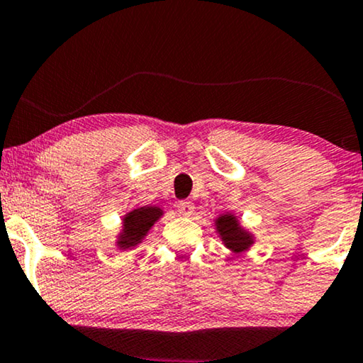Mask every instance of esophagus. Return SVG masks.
<instances>
[{
	"instance_id": "1",
	"label": "esophagus",
	"mask_w": 363,
	"mask_h": 363,
	"mask_svg": "<svg viewBox=\"0 0 363 363\" xmlns=\"http://www.w3.org/2000/svg\"><path fill=\"white\" fill-rule=\"evenodd\" d=\"M177 211H179V214H182V216H192L194 214V204L189 201H181V202H177Z\"/></svg>"
}]
</instances>
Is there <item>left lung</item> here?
<instances>
[{
  "instance_id": "1",
  "label": "left lung",
  "mask_w": 363,
  "mask_h": 363,
  "mask_svg": "<svg viewBox=\"0 0 363 363\" xmlns=\"http://www.w3.org/2000/svg\"><path fill=\"white\" fill-rule=\"evenodd\" d=\"M217 229H219L225 245L235 252L247 249L250 245V238L244 230L239 229L238 220L232 216H222L217 219Z\"/></svg>"
}]
</instances>
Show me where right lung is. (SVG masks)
Instances as JSON below:
<instances>
[{
    "label": "right lung",
    "instance_id": "right-lung-1",
    "mask_svg": "<svg viewBox=\"0 0 363 363\" xmlns=\"http://www.w3.org/2000/svg\"><path fill=\"white\" fill-rule=\"evenodd\" d=\"M159 216H161L159 207H139V209L129 212L124 217V235L119 240L121 247L128 249L136 245L151 229V225L157 220Z\"/></svg>",
    "mask_w": 363,
    "mask_h": 363
}]
</instances>
